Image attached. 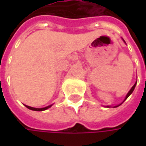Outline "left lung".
Returning <instances> with one entry per match:
<instances>
[{
    "mask_svg": "<svg viewBox=\"0 0 146 146\" xmlns=\"http://www.w3.org/2000/svg\"><path fill=\"white\" fill-rule=\"evenodd\" d=\"M136 84H137V83H135V84H134V85L132 86V88L130 89V91H129V92L127 93V96H126V98H125V100H126L127 98H128V97H129V96H130V95L132 94V93L133 92V90H134V88H135V87H136ZM125 100H124V101H125ZM120 105H121V104H120ZM120 105H119V106H120ZM115 106V107H117V106ZM108 107H109V106H108Z\"/></svg>",
    "mask_w": 146,
    "mask_h": 146,
    "instance_id": "left-lung-1",
    "label": "left lung"
}]
</instances>
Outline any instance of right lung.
<instances>
[{
  "instance_id": "right-lung-1",
  "label": "right lung",
  "mask_w": 146,
  "mask_h": 146,
  "mask_svg": "<svg viewBox=\"0 0 146 146\" xmlns=\"http://www.w3.org/2000/svg\"><path fill=\"white\" fill-rule=\"evenodd\" d=\"M27 108H28V109L31 110H36V111H42V110H47L48 108H49L50 106H52V105L51 106H46V107H44V108H34V107H31V106H25Z\"/></svg>"
}]
</instances>
